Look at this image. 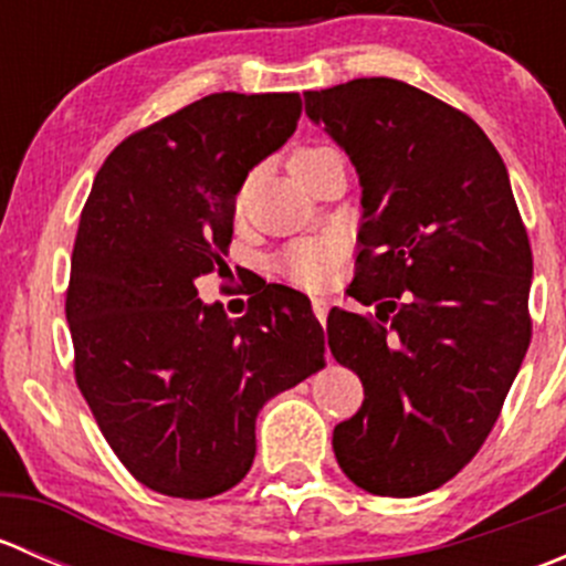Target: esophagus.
Masks as SVG:
<instances>
[{
    "mask_svg": "<svg viewBox=\"0 0 566 566\" xmlns=\"http://www.w3.org/2000/svg\"><path fill=\"white\" fill-rule=\"evenodd\" d=\"M312 312H315V317L325 325V317H328V301L315 298V301H312Z\"/></svg>",
    "mask_w": 566,
    "mask_h": 566,
    "instance_id": "34e87169",
    "label": "esophagus"
}]
</instances>
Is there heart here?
<instances>
[{
	"label": "heart",
	"mask_w": 566,
	"mask_h": 566,
	"mask_svg": "<svg viewBox=\"0 0 566 566\" xmlns=\"http://www.w3.org/2000/svg\"><path fill=\"white\" fill-rule=\"evenodd\" d=\"M323 153H328V147H301V150H295L293 158H290V167L293 169L304 167V164L315 161V158L323 156ZM249 188H251V177H247V180H243V186L238 188L235 210L247 208ZM339 254H342V241L334 235L295 243V247H290L287 251H284L282 271L287 273L295 284H301V287L315 290V287H319V284H325V279H328L331 268L336 265Z\"/></svg>",
	"instance_id": "heart-1"
}]
</instances>
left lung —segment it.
Listing matches in <instances>:
<instances>
[{"instance_id":"8db88e82","label":"left lung","mask_w":566,"mask_h":566,"mask_svg":"<svg viewBox=\"0 0 566 566\" xmlns=\"http://www.w3.org/2000/svg\"><path fill=\"white\" fill-rule=\"evenodd\" d=\"M361 182L356 276L375 315L331 310L328 347L364 384L334 454L373 495L410 499L462 471L531 342V247L493 142L397 78L304 93Z\"/></svg>"}]
</instances>
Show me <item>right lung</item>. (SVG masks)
Listing matches in <instances>:
<instances>
[{
	"mask_svg": "<svg viewBox=\"0 0 566 566\" xmlns=\"http://www.w3.org/2000/svg\"><path fill=\"white\" fill-rule=\"evenodd\" d=\"M298 117V93H213L130 134L95 175L65 298L73 367L108 447L156 493L235 488L262 405L325 364L298 290L268 284L232 319L193 284L227 268L238 188Z\"/></svg>",
	"mask_w": 566,
	"mask_h": 566,
	"instance_id": "right-lung-1",
	"label": "right lung"
}]
</instances>
